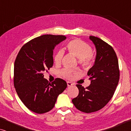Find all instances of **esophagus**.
<instances>
[{"mask_svg": "<svg viewBox=\"0 0 131 131\" xmlns=\"http://www.w3.org/2000/svg\"><path fill=\"white\" fill-rule=\"evenodd\" d=\"M67 86H71L73 85V84L71 83V82H67Z\"/></svg>", "mask_w": 131, "mask_h": 131, "instance_id": "1", "label": "esophagus"}]
</instances>
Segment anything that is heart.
<instances>
[{
	"instance_id": "1",
	"label": "heart",
	"mask_w": 131,
	"mask_h": 131,
	"mask_svg": "<svg viewBox=\"0 0 131 131\" xmlns=\"http://www.w3.org/2000/svg\"><path fill=\"white\" fill-rule=\"evenodd\" d=\"M67 49L70 53L76 57L82 66L90 65L92 59V53H91L92 49L86 43L80 40H73L67 44ZM64 54L63 49H60L57 52L54 57L55 63L57 64L61 63ZM62 74L65 78L71 79L75 73L70 70L65 69L62 71Z\"/></svg>"
}]
</instances>
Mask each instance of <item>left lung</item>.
Returning <instances> with one entry per match:
<instances>
[{
    "label": "left lung",
    "instance_id": "obj_1",
    "mask_svg": "<svg viewBox=\"0 0 131 131\" xmlns=\"http://www.w3.org/2000/svg\"><path fill=\"white\" fill-rule=\"evenodd\" d=\"M96 49L94 65L88 70L91 84L85 88L76 85L79 95L72 102L77 109L89 113L103 108L112 99L119 80L117 55L110 45L98 37H89Z\"/></svg>",
    "mask_w": 131,
    "mask_h": 131
}]
</instances>
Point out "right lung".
<instances>
[{"mask_svg": "<svg viewBox=\"0 0 131 131\" xmlns=\"http://www.w3.org/2000/svg\"><path fill=\"white\" fill-rule=\"evenodd\" d=\"M66 39L61 35L37 37L25 44L16 58L14 78L16 92L23 104L36 113L52 110L58 96L67 86L62 79L49 83L43 78L44 71L53 66L55 47Z\"/></svg>", "mask_w": 131, "mask_h": 131, "instance_id": "obj_1", "label": "right lung"}]
</instances>
